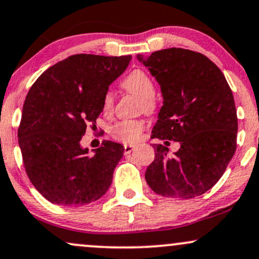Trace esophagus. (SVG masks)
I'll return each instance as SVG.
<instances>
[{"label": "esophagus", "instance_id": "34e87169", "mask_svg": "<svg viewBox=\"0 0 259 259\" xmlns=\"http://www.w3.org/2000/svg\"><path fill=\"white\" fill-rule=\"evenodd\" d=\"M134 148H135V146H134V145H127V144L124 145V153H125V154L130 153L134 150Z\"/></svg>", "mask_w": 259, "mask_h": 259}]
</instances>
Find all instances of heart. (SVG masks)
<instances>
[{"label": "heart", "instance_id": "b5f03b06", "mask_svg": "<svg viewBox=\"0 0 259 259\" xmlns=\"http://www.w3.org/2000/svg\"><path fill=\"white\" fill-rule=\"evenodd\" d=\"M121 86L130 94L140 97V109H144L146 113H152L156 109V100H154V84L152 79L144 70H133L125 79L121 81ZM114 105V97L111 91H107L103 96L102 108L106 114L112 112ZM145 129V121L141 119L120 120L112 126L111 134L113 138L120 140L123 142L139 141L142 132Z\"/></svg>", "mask_w": 259, "mask_h": 259}]
</instances>
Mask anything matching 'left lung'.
Wrapping results in <instances>:
<instances>
[{"label": "left lung", "mask_w": 259, "mask_h": 259, "mask_svg": "<svg viewBox=\"0 0 259 259\" xmlns=\"http://www.w3.org/2000/svg\"><path fill=\"white\" fill-rule=\"evenodd\" d=\"M138 59L160 85L163 106L152 139L180 144L173 157L156 145L146 181L156 194L192 198L217 184L236 151L237 115L224 74L202 53L167 49ZM168 141H165L167 144Z\"/></svg>", "instance_id": "left-lung-1"}]
</instances>
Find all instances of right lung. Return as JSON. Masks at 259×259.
Returning a JSON list of instances; mask_svg holds the SVG:
<instances>
[{
    "label": "right lung",
    "instance_id": "right-lung-1",
    "mask_svg": "<svg viewBox=\"0 0 259 259\" xmlns=\"http://www.w3.org/2000/svg\"><path fill=\"white\" fill-rule=\"evenodd\" d=\"M130 59L70 56L41 74L26 95L18 142L29 179L51 203L82 206L99 200L111 186L123 146L103 141L89 156L80 140L88 124L95 126L108 86Z\"/></svg>",
    "mask_w": 259,
    "mask_h": 259
}]
</instances>
